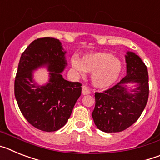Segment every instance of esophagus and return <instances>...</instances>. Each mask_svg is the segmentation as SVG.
I'll use <instances>...</instances> for the list:
<instances>
[{
  "label": "esophagus",
  "instance_id": "34e87169",
  "mask_svg": "<svg viewBox=\"0 0 160 160\" xmlns=\"http://www.w3.org/2000/svg\"><path fill=\"white\" fill-rule=\"evenodd\" d=\"M82 94L86 95V94H90V91L86 86H83V87H82Z\"/></svg>",
  "mask_w": 160,
  "mask_h": 160
}]
</instances>
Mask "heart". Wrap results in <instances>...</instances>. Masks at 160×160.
<instances>
[{
	"label": "heart",
	"mask_w": 160,
	"mask_h": 160,
	"mask_svg": "<svg viewBox=\"0 0 160 160\" xmlns=\"http://www.w3.org/2000/svg\"><path fill=\"white\" fill-rule=\"evenodd\" d=\"M71 65L79 75H83L85 71L92 73L91 81L98 88H106L115 82L122 68L118 59L106 53L85 55L82 60L73 57Z\"/></svg>",
	"instance_id": "1"
}]
</instances>
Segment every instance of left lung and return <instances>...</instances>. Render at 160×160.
Here are the masks:
<instances>
[{
  "label": "left lung",
  "mask_w": 160,
  "mask_h": 160,
  "mask_svg": "<svg viewBox=\"0 0 160 160\" xmlns=\"http://www.w3.org/2000/svg\"><path fill=\"white\" fill-rule=\"evenodd\" d=\"M127 74L114 87L103 92H95L94 122L100 131L120 132L136 122L146 107L149 96L148 71L138 55H126ZM128 83H136L137 88L128 92Z\"/></svg>",
  "instance_id": "obj_1"
}]
</instances>
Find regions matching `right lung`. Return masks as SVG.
<instances>
[{
  "mask_svg": "<svg viewBox=\"0 0 160 160\" xmlns=\"http://www.w3.org/2000/svg\"><path fill=\"white\" fill-rule=\"evenodd\" d=\"M66 51L58 39L38 38L22 53L14 82V94L20 111L37 129L50 132L62 128L70 117L82 93V84L63 78ZM47 65L49 82L38 86L32 70Z\"/></svg>",
  "mask_w": 160,
  "mask_h": 160,
  "instance_id": "add662e5",
  "label": "right lung"
}]
</instances>
